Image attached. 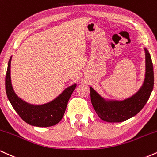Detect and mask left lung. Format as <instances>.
I'll return each mask as SVG.
<instances>
[{
  "instance_id": "8db88e82",
  "label": "left lung",
  "mask_w": 157,
  "mask_h": 157,
  "mask_svg": "<svg viewBox=\"0 0 157 157\" xmlns=\"http://www.w3.org/2000/svg\"><path fill=\"white\" fill-rule=\"evenodd\" d=\"M145 51V78L143 85L134 96L122 101H105L92 87L90 98L100 119L107 122H121L134 117L143 108L154 88V67L151 55Z\"/></svg>"
}]
</instances>
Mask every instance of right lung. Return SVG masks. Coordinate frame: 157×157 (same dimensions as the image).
<instances>
[{
  "label": "right lung",
  "instance_id": "right-lung-1",
  "mask_svg": "<svg viewBox=\"0 0 157 157\" xmlns=\"http://www.w3.org/2000/svg\"><path fill=\"white\" fill-rule=\"evenodd\" d=\"M10 63L11 58L8 63L5 87L6 96L14 110L23 120L30 125L50 127L58 124L64 117L68 101L76 85L73 84L67 88L59 97L50 103L39 106L29 105L17 97L12 89L10 80Z\"/></svg>",
  "mask_w": 157,
  "mask_h": 157
}]
</instances>
